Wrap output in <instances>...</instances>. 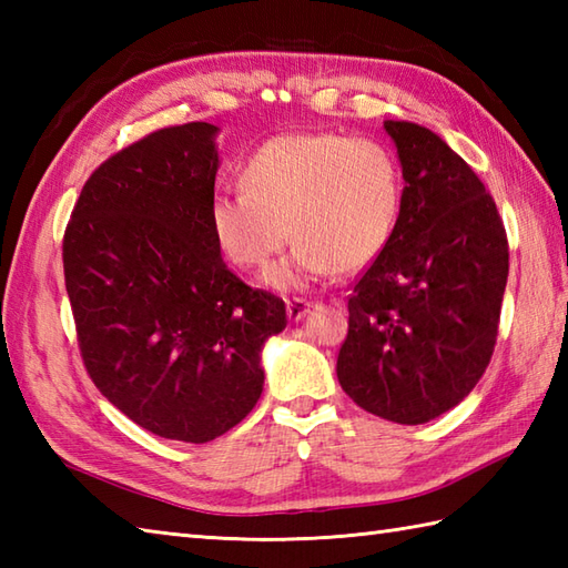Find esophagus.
Listing matches in <instances>:
<instances>
[{
  "mask_svg": "<svg viewBox=\"0 0 568 568\" xmlns=\"http://www.w3.org/2000/svg\"><path fill=\"white\" fill-rule=\"evenodd\" d=\"M285 305H287V317H291L293 322L303 320L310 312V303L305 297H287Z\"/></svg>",
  "mask_w": 568,
  "mask_h": 568,
  "instance_id": "obj_1",
  "label": "esophagus"
}]
</instances>
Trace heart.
Returning a JSON list of instances; mask_svg holds the SVG:
<instances>
[{"mask_svg": "<svg viewBox=\"0 0 568 568\" xmlns=\"http://www.w3.org/2000/svg\"><path fill=\"white\" fill-rule=\"evenodd\" d=\"M239 190L210 204L216 246L244 271L285 246L291 258L265 275L273 287H300L332 273H354L390 244L403 210V168L371 136L285 134L248 155Z\"/></svg>", "mask_w": 568, "mask_h": 568, "instance_id": "b5f03b06", "label": "heart"}]
</instances>
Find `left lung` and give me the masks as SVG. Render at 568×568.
<instances>
[{
  "label": "left lung",
  "mask_w": 568,
  "mask_h": 568,
  "mask_svg": "<svg viewBox=\"0 0 568 568\" xmlns=\"http://www.w3.org/2000/svg\"><path fill=\"white\" fill-rule=\"evenodd\" d=\"M385 131L400 155L403 210L348 295L336 378L366 413L425 425L462 403L490 364L508 234L486 185L437 134L409 122Z\"/></svg>",
  "instance_id": "left-lung-1"
}]
</instances>
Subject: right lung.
<instances>
[{"mask_svg":"<svg viewBox=\"0 0 568 568\" xmlns=\"http://www.w3.org/2000/svg\"><path fill=\"white\" fill-rule=\"evenodd\" d=\"M216 126H165L110 155L72 207L63 271L84 371L163 439L204 444L263 390L285 303L226 268L210 226Z\"/></svg>","mask_w":568,"mask_h":568,"instance_id":"obj_1","label":"right lung"}]
</instances>
